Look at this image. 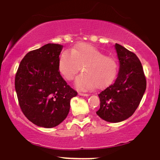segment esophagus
Masks as SVG:
<instances>
[{
    "label": "esophagus",
    "mask_w": 160,
    "mask_h": 160,
    "mask_svg": "<svg viewBox=\"0 0 160 160\" xmlns=\"http://www.w3.org/2000/svg\"><path fill=\"white\" fill-rule=\"evenodd\" d=\"M78 94L80 96H83V97H88L90 94L89 93H78Z\"/></svg>",
    "instance_id": "esophagus-1"
}]
</instances>
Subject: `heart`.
Instances as JSON below:
<instances>
[{
  "label": "heart",
  "instance_id": "1",
  "mask_svg": "<svg viewBox=\"0 0 160 160\" xmlns=\"http://www.w3.org/2000/svg\"><path fill=\"white\" fill-rule=\"evenodd\" d=\"M84 67L83 73L76 78V87L81 91L103 88L110 84L117 76L118 64L115 58L106 56L98 48L81 43L72 52H62L58 61L59 70L67 81H72Z\"/></svg>",
  "mask_w": 160,
  "mask_h": 160
}]
</instances>
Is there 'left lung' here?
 Here are the masks:
<instances>
[{"mask_svg": "<svg viewBox=\"0 0 160 160\" xmlns=\"http://www.w3.org/2000/svg\"><path fill=\"white\" fill-rule=\"evenodd\" d=\"M114 47L120 62L119 72L114 83L99 93L100 107L97 112L99 117L111 123L123 121L132 115L147 86L136 54L118 43Z\"/></svg>", "mask_w": 160, "mask_h": 160, "instance_id": "obj_1", "label": "left lung"}]
</instances>
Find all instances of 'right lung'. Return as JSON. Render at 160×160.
<instances>
[{"label": "right lung", "mask_w": 160, "mask_h": 160, "mask_svg": "<svg viewBox=\"0 0 160 160\" xmlns=\"http://www.w3.org/2000/svg\"><path fill=\"white\" fill-rule=\"evenodd\" d=\"M63 46L48 43L31 51L21 61L15 88L21 109L38 127L52 128L68 115L70 99L77 92L59 72L58 61Z\"/></svg>", "instance_id": "1"}]
</instances>
